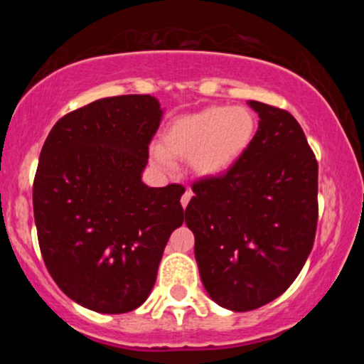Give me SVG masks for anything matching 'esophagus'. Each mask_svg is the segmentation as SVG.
I'll return each mask as SVG.
<instances>
[{"label":"esophagus","mask_w":364,"mask_h":364,"mask_svg":"<svg viewBox=\"0 0 364 364\" xmlns=\"http://www.w3.org/2000/svg\"><path fill=\"white\" fill-rule=\"evenodd\" d=\"M191 196H193V191H191V190H186L185 193H183V196H181V205H183V208H186L188 203H190Z\"/></svg>","instance_id":"obj_1"}]
</instances>
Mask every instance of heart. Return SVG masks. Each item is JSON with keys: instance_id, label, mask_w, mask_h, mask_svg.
Returning <instances> with one entry per match:
<instances>
[{"instance_id": "heart-1", "label": "heart", "mask_w": 364, "mask_h": 364, "mask_svg": "<svg viewBox=\"0 0 364 364\" xmlns=\"http://www.w3.org/2000/svg\"><path fill=\"white\" fill-rule=\"evenodd\" d=\"M253 135L255 118L246 107L208 106L169 123L150 156L162 169H173L174 157L188 159L198 176L217 178L236 166Z\"/></svg>"}]
</instances>
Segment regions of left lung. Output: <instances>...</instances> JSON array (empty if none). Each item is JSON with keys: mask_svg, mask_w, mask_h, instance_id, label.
I'll list each match as a JSON object with an SVG mask.
<instances>
[{"mask_svg": "<svg viewBox=\"0 0 364 364\" xmlns=\"http://www.w3.org/2000/svg\"><path fill=\"white\" fill-rule=\"evenodd\" d=\"M258 129L228 173L200 179L185 220L203 287L219 306L250 311L294 282L318 220V164L294 116L258 101Z\"/></svg>", "mask_w": 364, "mask_h": 364, "instance_id": "8db88e82", "label": "left lung"}]
</instances>
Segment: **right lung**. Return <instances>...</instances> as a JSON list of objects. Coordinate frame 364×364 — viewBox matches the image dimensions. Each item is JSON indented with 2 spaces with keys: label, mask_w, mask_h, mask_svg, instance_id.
Segmentation results:
<instances>
[{
  "label": "right lung",
  "mask_w": 364,
  "mask_h": 364,
  "mask_svg": "<svg viewBox=\"0 0 364 364\" xmlns=\"http://www.w3.org/2000/svg\"><path fill=\"white\" fill-rule=\"evenodd\" d=\"M162 112L152 95L99 99L63 116L41 150L32 190L41 253L58 287L92 311L144 304L183 224L185 188L141 181Z\"/></svg>",
  "instance_id": "add662e5"
}]
</instances>
